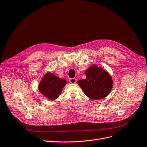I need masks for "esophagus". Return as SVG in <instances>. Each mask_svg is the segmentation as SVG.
<instances>
[{
	"instance_id": "obj_1",
	"label": "esophagus",
	"mask_w": 147,
	"mask_h": 147,
	"mask_svg": "<svg viewBox=\"0 0 147 147\" xmlns=\"http://www.w3.org/2000/svg\"><path fill=\"white\" fill-rule=\"evenodd\" d=\"M69 81L70 83H71V84H76L77 80H76L75 78H71V79H69Z\"/></svg>"
}]
</instances>
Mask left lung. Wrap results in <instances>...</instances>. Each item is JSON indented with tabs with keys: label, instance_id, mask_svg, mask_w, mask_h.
I'll list each match as a JSON object with an SVG mask.
<instances>
[{
	"label": "left lung",
	"instance_id": "left-lung-1",
	"mask_svg": "<svg viewBox=\"0 0 147 147\" xmlns=\"http://www.w3.org/2000/svg\"><path fill=\"white\" fill-rule=\"evenodd\" d=\"M85 74L86 78L79 80L77 84L88 97L101 100L110 93L113 87V80L108 72L94 65L86 69Z\"/></svg>",
	"mask_w": 147,
	"mask_h": 147
}]
</instances>
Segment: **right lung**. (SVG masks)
Here are the masks:
<instances>
[{"mask_svg":"<svg viewBox=\"0 0 147 147\" xmlns=\"http://www.w3.org/2000/svg\"><path fill=\"white\" fill-rule=\"evenodd\" d=\"M67 83L65 80L59 78L52 73L47 72L44 74L38 85V90L47 99L55 100L59 97L62 89Z\"/></svg>","mask_w":147,"mask_h":147,"instance_id":"1","label":"right lung"}]
</instances>
